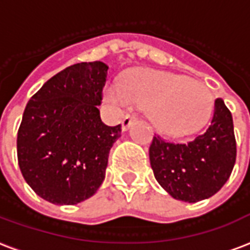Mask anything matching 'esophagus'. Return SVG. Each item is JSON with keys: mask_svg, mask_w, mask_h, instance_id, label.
<instances>
[{"mask_svg": "<svg viewBox=\"0 0 250 250\" xmlns=\"http://www.w3.org/2000/svg\"><path fill=\"white\" fill-rule=\"evenodd\" d=\"M135 121H136V118L133 117V115H125L123 118V122H122V128H123V131H127L129 125H132Z\"/></svg>", "mask_w": 250, "mask_h": 250, "instance_id": "esophagus-1", "label": "esophagus"}]
</instances>
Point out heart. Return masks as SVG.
Returning <instances> with one entry per match:
<instances>
[{
  "label": "heart",
  "mask_w": 250,
  "mask_h": 250,
  "mask_svg": "<svg viewBox=\"0 0 250 250\" xmlns=\"http://www.w3.org/2000/svg\"><path fill=\"white\" fill-rule=\"evenodd\" d=\"M108 101L148 107V117L161 132L170 136L193 133L205 125L214 107L205 83L163 70L139 69L106 90Z\"/></svg>",
  "instance_id": "obj_1"
}]
</instances>
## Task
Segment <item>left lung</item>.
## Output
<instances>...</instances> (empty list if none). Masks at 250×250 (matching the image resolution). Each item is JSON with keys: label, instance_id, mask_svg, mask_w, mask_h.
<instances>
[{"label": "left lung", "instance_id": "8db88e82", "mask_svg": "<svg viewBox=\"0 0 250 250\" xmlns=\"http://www.w3.org/2000/svg\"><path fill=\"white\" fill-rule=\"evenodd\" d=\"M149 160L157 182L174 199L195 203L218 193L236 163L233 121L224 101H215L208 128L193 140L173 143L153 136Z\"/></svg>", "mask_w": 250, "mask_h": 250}]
</instances>
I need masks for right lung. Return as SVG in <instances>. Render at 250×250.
Returning a JSON list of instances; mask_svg holds the SVG:
<instances>
[{
  "mask_svg": "<svg viewBox=\"0 0 250 250\" xmlns=\"http://www.w3.org/2000/svg\"><path fill=\"white\" fill-rule=\"evenodd\" d=\"M108 66L79 62L55 74L32 95L17 138L22 176L55 205H77L104 180L108 153L122 125H106L102 104Z\"/></svg>",
  "mask_w": 250,
  "mask_h": 250,
  "instance_id": "obj_1",
  "label": "right lung"
}]
</instances>
